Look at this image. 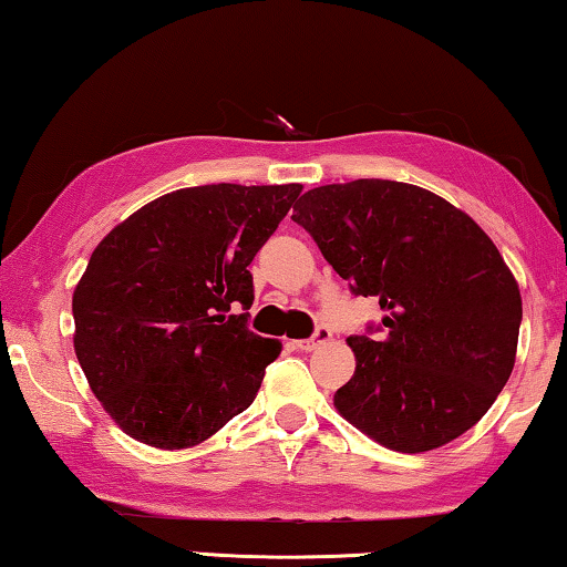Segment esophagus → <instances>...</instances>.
<instances>
[{"label": "esophagus", "mask_w": 567, "mask_h": 567, "mask_svg": "<svg viewBox=\"0 0 567 567\" xmlns=\"http://www.w3.org/2000/svg\"><path fill=\"white\" fill-rule=\"evenodd\" d=\"M330 338H332V332H330L328 328H318V330H315L312 338H307V340H297V342H295V348H297V350H302V352H312V350H318L320 344L328 342Z\"/></svg>", "instance_id": "34e87169"}]
</instances>
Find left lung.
I'll list each match as a JSON object with an SVG mask.
<instances>
[{"label":"left lung","instance_id":"left-lung-1","mask_svg":"<svg viewBox=\"0 0 567 567\" xmlns=\"http://www.w3.org/2000/svg\"><path fill=\"white\" fill-rule=\"evenodd\" d=\"M292 219L350 292L385 312L382 338H348L358 368L334 392L340 415L398 453L473 427L511 378L523 320L493 239L443 197L392 179L315 187Z\"/></svg>","mask_w":567,"mask_h":567}]
</instances>
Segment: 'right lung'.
I'll return each instance as SVG.
<instances>
[{
	"instance_id": "obj_1",
	"label": "right lung",
	"mask_w": 567,
	"mask_h": 567,
	"mask_svg": "<svg viewBox=\"0 0 567 567\" xmlns=\"http://www.w3.org/2000/svg\"><path fill=\"white\" fill-rule=\"evenodd\" d=\"M302 185H203L152 199L94 247L74 287V352L110 417L182 450L252 405L282 344L247 330L249 262Z\"/></svg>"
}]
</instances>
